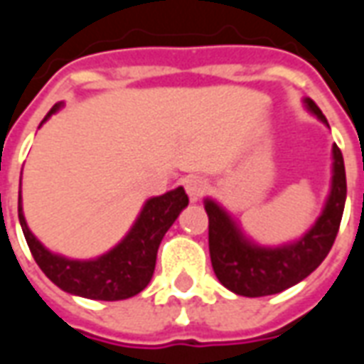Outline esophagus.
<instances>
[{
  "label": "esophagus",
  "instance_id": "esophagus-1",
  "mask_svg": "<svg viewBox=\"0 0 364 364\" xmlns=\"http://www.w3.org/2000/svg\"><path fill=\"white\" fill-rule=\"evenodd\" d=\"M206 189H208V183H206V179H203V177H198V175H193V177H189V179L185 181V191H187V195L191 197V200H197V198L203 197L206 193Z\"/></svg>",
  "mask_w": 364,
  "mask_h": 364
}]
</instances>
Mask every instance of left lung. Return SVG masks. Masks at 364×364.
Returning <instances> with one entry per match:
<instances>
[{
  "label": "left lung",
  "instance_id": "8db88e82",
  "mask_svg": "<svg viewBox=\"0 0 364 364\" xmlns=\"http://www.w3.org/2000/svg\"><path fill=\"white\" fill-rule=\"evenodd\" d=\"M308 109L328 124L320 107L306 99ZM347 179L341 150L333 144V181L323 213L298 242L281 247H259L247 242L234 220L214 200H206L208 250L218 281L240 296H269L294 287L320 267L336 242L343 216Z\"/></svg>",
  "mask_w": 364,
  "mask_h": 364
}]
</instances>
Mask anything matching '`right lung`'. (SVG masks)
Listing matches in <instances>:
<instances>
[{"mask_svg": "<svg viewBox=\"0 0 364 364\" xmlns=\"http://www.w3.org/2000/svg\"><path fill=\"white\" fill-rule=\"evenodd\" d=\"M58 107L60 105H54L44 120L52 112L58 111ZM187 205H189V197L183 187L169 191L161 197L150 198L144 205L142 213L132 230L128 232V236L114 250L93 261L66 259L48 252L31 234L25 222L21 208V191L19 222L36 265L43 269V273L56 287L70 294L91 298V300H124L142 292L148 287L156 269L159 244Z\"/></svg>", "mask_w": 364, "mask_h": 364, "instance_id": "1", "label": "right lung"}]
</instances>
